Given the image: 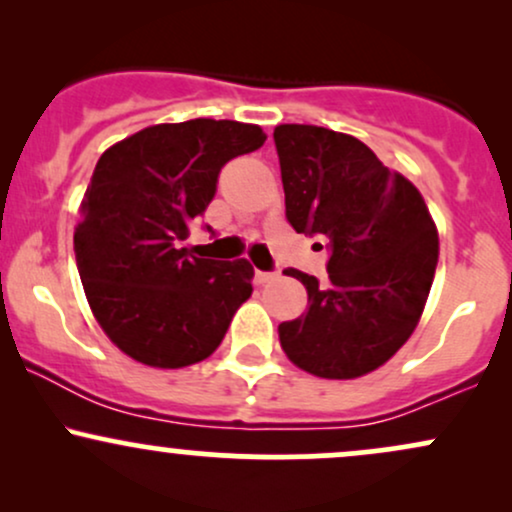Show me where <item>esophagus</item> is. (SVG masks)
<instances>
[{
	"label": "esophagus",
	"instance_id": "obj_1",
	"mask_svg": "<svg viewBox=\"0 0 512 512\" xmlns=\"http://www.w3.org/2000/svg\"><path fill=\"white\" fill-rule=\"evenodd\" d=\"M276 272H262V269H255V281L257 284H269V281L276 279Z\"/></svg>",
	"mask_w": 512,
	"mask_h": 512
}]
</instances>
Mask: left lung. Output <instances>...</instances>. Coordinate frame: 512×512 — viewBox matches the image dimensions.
I'll use <instances>...</instances> for the list:
<instances>
[{"mask_svg":"<svg viewBox=\"0 0 512 512\" xmlns=\"http://www.w3.org/2000/svg\"><path fill=\"white\" fill-rule=\"evenodd\" d=\"M286 221L327 240L330 281L286 269L308 310L279 325L298 368L349 380L383 366L409 339L431 291L438 233L421 192L366 144L313 125L274 129Z\"/></svg>","mask_w":512,"mask_h":512,"instance_id":"obj_1","label":"left lung"}]
</instances>
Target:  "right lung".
I'll return each mask as SVG.
<instances>
[{
  "instance_id": "1",
  "label": "right lung",
  "mask_w": 512,
  "mask_h": 512,
  "mask_svg": "<svg viewBox=\"0 0 512 512\" xmlns=\"http://www.w3.org/2000/svg\"><path fill=\"white\" fill-rule=\"evenodd\" d=\"M264 139L257 125L199 117L146 127L98 158L74 228L76 267L103 332L134 361H204L250 298L248 260L195 257L182 240L221 168Z\"/></svg>"
}]
</instances>
